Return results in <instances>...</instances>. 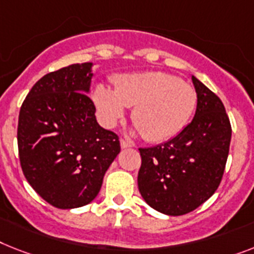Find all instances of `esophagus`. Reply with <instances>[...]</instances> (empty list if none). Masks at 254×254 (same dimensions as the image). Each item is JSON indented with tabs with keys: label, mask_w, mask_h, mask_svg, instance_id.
<instances>
[{
	"label": "esophagus",
	"mask_w": 254,
	"mask_h": 254,
	"mask_svg": "<svg viewBox=\"0 0 254 254\" xmlns=\"http://www.w3.org/2000/svg\"><path fill=\"white\" fill-rule=\"evenodd\" d=\"M121 146H122V149H126V148H131L132 144H131V142L127 141V140L121 139Z\"/></svg>",
	"instance_id": "esophagus-1"
}]
</instances>
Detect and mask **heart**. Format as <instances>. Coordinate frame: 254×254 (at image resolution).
<instances>
[{"instance_id":"obj_1","label":"heart","mask_w":254,"mask_h":254,"mask_svg":"<svg viewBox=\"0 0 254 254\" xmlns=\"http://www.w3.org/2000/svg\"><path fill=\"white\" fill-rule=\"evenodd\" d=\"M93 101L104 126L113 128L133 108L132 123L148 141L160 142L177 136L190 121L197 104L194 88L177 76L160 72L126 74L114 79V91L100 84Z\"/></svg>"}]
</instances>
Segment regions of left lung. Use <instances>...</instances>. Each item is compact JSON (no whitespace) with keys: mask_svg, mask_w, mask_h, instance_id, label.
Instances as JSON below:
<instances>
[{"mask_svg":"<svg viewBox=\"0 0 254 254\" xmlns=\"http://www.w3.org/2000/svg\"><path fill=\"white\" fill-rule=\"evenodd\" d=\"M197 108L192 122L165 144L140 148L137 186L145 202L167 215H183L213 196L227 162L231 125L217 94L192 76Z\"/></svg>","mask_w":254,"mask_h":254,"instance_id":"left-lung-1","label":"left lung"}]
</instances>
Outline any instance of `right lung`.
Returning a JSON list of instances; mask_svg holds the SVG:
<instances>
[{
    "instance_id": "add662e5",
    "label": "right lung",
    "mask_w": 254,
    "mask_h": 254,
    "mask_svg": "<svg viewBox=\"0 0 254 254\" xmlns=\"http://www.w3.org/2000/svg\"><path fill=\"white\" fill-rule=\"evenodd\" d=\"M91 62L49 72L19 112L18 150L27 182L58 209L89 204L121 152L118 135L102 128L88 92Z\"/></svg>"
}]
</instances>
